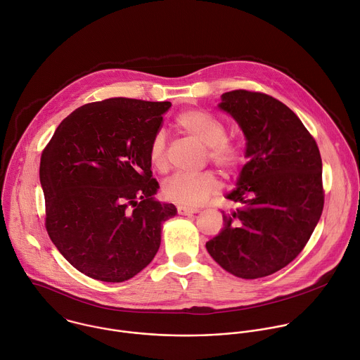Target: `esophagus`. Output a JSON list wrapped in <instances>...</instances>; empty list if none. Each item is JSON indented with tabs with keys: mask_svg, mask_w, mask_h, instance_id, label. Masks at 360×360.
Returning <instances> with one entry per match:
<instances>
[{
	"mask_svg": "<svg viewBox=\"0 0 360 360\" xmlns=\"http://www.w3.org/2000/svg\"><path fill=\"white\" fill-rule=\"evenodd\" d=\"M177 212H179L180 215H193V214H197L198 210H197V208H188V207L179 205V207H177Z\"/></svg>",
	"mask_w": 360,
	"mask_h": 360,
	"instance_id": "34e87169",
	"label": "esophagus"
}]
</instances>
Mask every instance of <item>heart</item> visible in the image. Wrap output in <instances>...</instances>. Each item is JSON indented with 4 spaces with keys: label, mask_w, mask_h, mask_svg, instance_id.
<instances>
[{
    "label": "heart",
    "mask_w": 360,
    "mask_h": 360,
    "mask_svg": "<svg viewBox=\"0 0 360 360\" xmlns=\"http://www.w3.org/2000/svg\"><path fill=\"white\" fill-rule=\"evenodd\" d=\"M174 129L205 146L207 159L225 174H233L245 163V149L233 138L226 136V125L217 117L201 110H186L174 120ZM150 166L165 173L169 167L166 141L162 134L149 145ZM221 188L217 176L207 170L198 174H176L163 184V197L183 207H198Z\"/></svg>",
    "instance_id": "obj_1"
}]
</instances>
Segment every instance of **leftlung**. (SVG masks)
Instances as JSON below:
<instances>
[{"mask_svg":"<svg viewBox=\"0 0 360 360\" xmlns=\"http://www.w3.org/2000/svg\"><path fill=\"white\" fill-rule=\"evenodd\" d=\"M219 108L243 131L249 162L226 195L239 207L222 211L224 228L205 246L226 271L259 278L292 262L314 232L323 208L322 160L300 118L271 96L233 90Z\"/></svg>","mask_w":360,"mask_h":360,"instance_id":"left-lung-1","label":"left lung"}]
</instances>
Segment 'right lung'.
Here are the masks:
<instances>
[{
    "instance_id": "obj_1",
    "label": "right lung",
    "mask_w": 360,
    "mask_h": 360,
    "mask_svg": "<svg viewBox=\"0 0 360 360\" xmlns=\"http://www.w3.org/2000/svg\"><path fill=\"white\" fill-rule=\"evenodd\" d=\"M169 101L108 98L66 117L41 156L45 226L63 257L86 276L121 283L160 246L173 204L155 198L149 145Z\"/></svg>"
}]
</instances>
